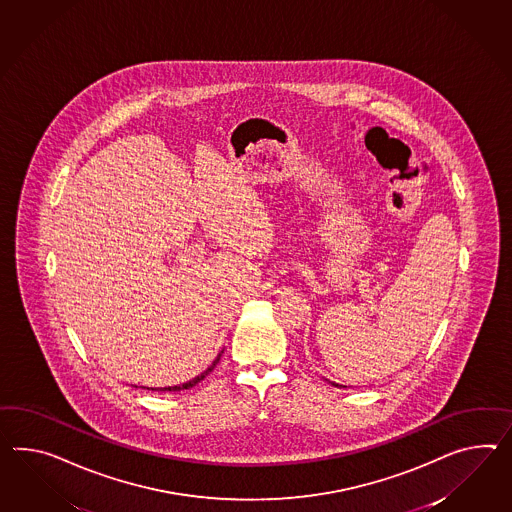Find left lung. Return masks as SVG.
<instances>
[{"label": "left lung", "mask_w": 512, "mask_h": 512, "mask_svg": "<svg viewBox=\"0 0 512 512\" xmlns=\"http://www.w3.org/2000/svg\"><path fill=\"white\" fill-rule=\"evenodd\" d=\"M332 386H338V384H336V382H332Z\"/></svg>", "instance_id": "left-lung-1"}]
</instances>
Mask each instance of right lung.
<instances>
[{"label": "right lung", "mask_w": 512, "mask_h": 512, "mask_svg": "<svg viewBox=\"0 0 512 512\" xmlns=\"http://www.w3.org/2000/svg\"><path fill=\"white\" fill-rule=\"evenodd\" d=\"M221 360V354L213 360V364H211L204 373H200L198 377H195L193 380H189V382H184V384H180V386H169V388H161V392H182V390H189V388H193V386H197L200 380L206 379V375H210L211 371H213V367L217 366V362ZM154 390V388H152Z\"/></svg>", "instance_id": "obj_1"}]
</instances>
